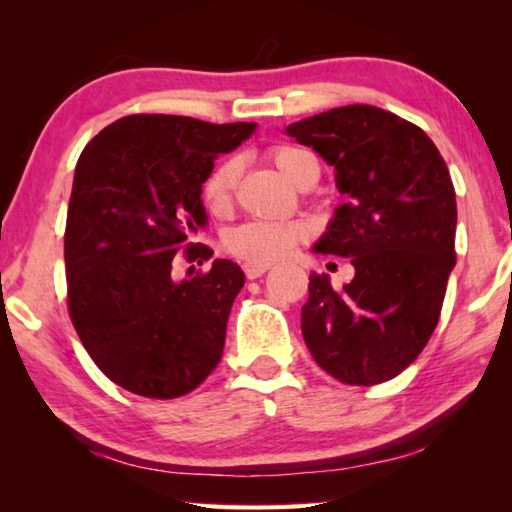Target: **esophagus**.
Returning <instances> with one entry per match:
<instances>
[{"label": "esophagus", "mask_w": 512, "mask_h": 512, "mask_svg": "<svg viewBox=\"0 0 512 512\" xmlns=\"http://www.w3.org/2000/svg\"><path fill=\"white\" fill-rule=\"evenodd\" d=\"M271 264H244V273L248 280H257V277H262Z\"/></svg>", "instance_id": "1"}]
</instances>
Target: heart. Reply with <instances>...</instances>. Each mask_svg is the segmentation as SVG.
I'll return each instance as SVG.
<instances>
[{
  "label": "heart",
  "mask_w": 512,
  "mask_h": 512,
  "mask_svg": "<svg viewBox=\"0 0 512 512\" xmlns=\"http://www.w3.org/2000/svg\"><path fill=\"white\" fill-rule=\"evenodd\" d=\"M268 158L275 169L289 180L291 185L300 187L307 178H318V162L314 155L298 146H273ZM239 167L235 160L221 162L203 185V203L210 212L223 214L230 207L232 189L237 183ZM309 237L305 223L298 221H248L241 223L230 232H225L223 248L225 253L241 259L246 264H273L289 257L293 248Z\"/></svg>",
  "instance_id": "b5f03b06"
}]
</instances>
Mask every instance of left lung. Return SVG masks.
<instances>
[{"label": "left lung", "mask_w": 512, "mask_h": 512, "mask_svg": "<svg viewBox=\"0 0 512 512\" xmlns=\"http://www.w3.org/2000/svg\"><path fill=\"white\" fill-rule=\"evenodd\" d=\"M336 171L345 203L316 253L348 257L354 277L332 289L309 275L302 336L327 375L381 384L431 339L456 264V192L429 135L375 106L334 108L287 126Z\"/></svg>", "instance_id": "8db88e82"}]
</instances>
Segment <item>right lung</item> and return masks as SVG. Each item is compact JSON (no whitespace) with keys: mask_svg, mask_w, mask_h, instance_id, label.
Instances as JSON below:
<instances>
[{"mask_svg":"<svg viewBox=\"0 0 512 512\" xmlns=\"http://www.w3.org/2000/svg\"><path fill=\"white\" fill-rule=\"evenodd\" d=\"M255 124L180 115H128L85 146L65 225L67 307L99 370L135 395L192 393L221 361L244 271L214 259L173 280V262L212 255L194 235L207 223L203 183L221 153Z\"/></svg>","mask_w":512,"mask_h":512,"instance_id":"obj_1","label":"right lung"}]
</instances>
